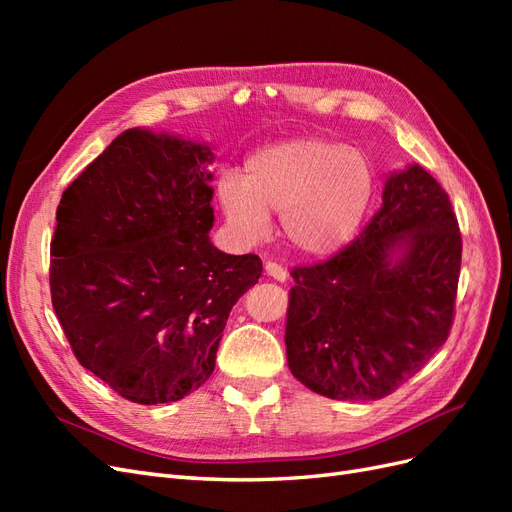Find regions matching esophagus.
Masks as SVG:
<instances>
[{"label": "esophagus", "instance_id": "34e87169", "mask_svg": "<svg viewBox=\"0 0 512 512\" xmlns=\"http://www.w3.org/2000/svg\"><path fill=\"white\" fill-rule=\"evenodd\" d=\"M265 273L269 277H273V280H277V282H286L288 280V271L282 265H277V262H273V260L265 262Z\"/></svg>", "mask_w": 512, "mask_h": 512}]
</instances>
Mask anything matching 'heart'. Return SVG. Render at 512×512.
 Segmentation results:
<instances>
[{
  "mask_svg": "<svg viewBox=\"0 0 512 512\" xmlns=\"http://www.w3.org/2000/svg\"><path fill=\"white\" fill-rule=\"evenodd\" d=\"M215 192L241 243L271 232V211H282V235L309 258L346 247L363 226L376 194L365 153L324 136H299L258 149L245 175L224 170Z\"/></svg>",
  "mask_w": 512,
  "mask_h": 512,
  "instance_id": "heart-1",
  "label": "heart"
}]
</instances>
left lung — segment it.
I'll return each mask as SVG.
<instances>
[{
    "label": "left lung",
    "mask_w": 512,
    "mask_h": 512,
    "mask_svg": "<svg viewBox=\"0 0 512 512\" xmlns=\"http://www.w3.org/2000/svg\"><path fill=\"white\" fill-rule=\"evenodd\" d=\"M459 269L461 232L442 185L418 164L393 173L359 237L290 271L292 376L329 399L391 395L448 339Z\"/></svg>",
    "instance_id": "obj_1"
}]
</instances>
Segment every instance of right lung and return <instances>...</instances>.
<instances>
[{
    "label": "right lung",
    "instance_id": "1",
    "mask_svg": "<svg viewBox=\"0 0 512 512\" xmlns=\"http://www.w3.org/2000/svg\"><path fill=\"white\" fill-rule=\"evenodd\" d=\"M211 162L203 143L134 128L59 200L53 309L79 363L134 404L209 380L230 309L262 273L256 254L209 241Z\"/></svg>",
    "mask_w": 512,
    "mask_h": 512
}]
</instances>
